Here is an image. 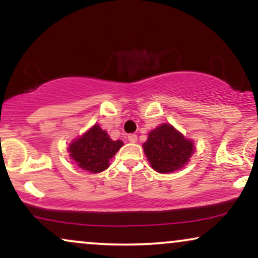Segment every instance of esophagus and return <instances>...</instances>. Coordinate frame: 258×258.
<instances>
[{"instance_id": "obj_1", "label": "esophagus", "mask_w": 258, "mask_h": 258, "mask_svg": "<svg viewBox=\"0 0 258 258\" xmlns=\"http://www.w3.org/2000/svg\"><path fill=\"white\" fill-rule=\"evenodd\" d=\"M137 135H135V133H132V135L128 136V141L131 142V143H136L137 142Z\"/></svg>"}]
</instances>
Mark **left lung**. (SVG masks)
<instances>
[{
	"instance_id": "left-lung-1",
	"label": "left lung",
	"mask_w": 258,
	"mask_h": 258,
	"mask_svg": "<svg viewBox=\"0 0 258 258\" xmlns=\"http://www.w3.org/2000/svg\"><path fill=\"white\" fill-rule=\"evenodd\" d=\"M143 149L156 172L171 173L188 164L194 153V143L172 125L162 123L149 132Z\"/></svg>"
}]
</instances>
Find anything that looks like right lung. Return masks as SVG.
<instances>
[{
	"label": "right lung",
	"instance_id": "obj_1",
	"mask_svg": "<svg viewBox=\"0 0 258 258\" xmlns=\"http://www.w3.org/2000/svg\"><path fill=\"white\" fill-rule=\"evenodd\" d=\"M123 146L121 141H112L98 123L92 126L81 137L70 143V158L82 170L98 173L109 167V161Z\"/></svg>",
	"mask_w": 258,
	"mask_h": 258
}]
</instances>
